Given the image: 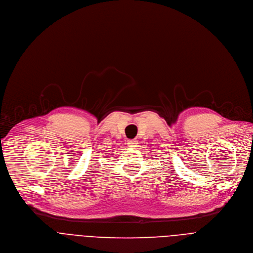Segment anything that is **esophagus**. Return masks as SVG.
<instances>
[{"instance_id": "1", "label": "esophagus", "mask_w": 253, "mask_h": 253, "mask_svg": "<svg viewBox=\"0 0 253 253\" xmlns=\"http://www.w3.org/2000/svg\"><path fill=\"white\" fill-rule=\"evenodd\" d=\"M126 143L128 146H135L137 144V140L136 139H129V140H127Z\"/></svg>"}]
</instances>
